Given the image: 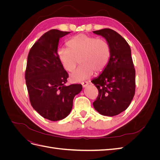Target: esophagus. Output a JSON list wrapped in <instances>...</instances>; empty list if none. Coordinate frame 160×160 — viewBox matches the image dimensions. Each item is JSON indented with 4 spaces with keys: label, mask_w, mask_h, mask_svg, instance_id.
I'll list each match as a JSON object with an SVG mask.
<instances>
[{
    "label": "esophagus",
    "mask_w": 160,
    "mask_h": 160,
    "mask_svg": "<svg viewBox=\"0 0 160 160\" xmlns=\"http://www.w3.org/2000/svg\"><path fill=\"white\" fill-rule=\"evenodd\" d=\"M82 86H83V88H86L87 86L89 85V82L88 81H83L81 83Z\"/></svg>",
    "instance_id": "34e87169"
}]
</instances>
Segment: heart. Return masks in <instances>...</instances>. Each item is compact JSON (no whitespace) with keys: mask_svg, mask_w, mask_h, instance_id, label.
<instances>
[{"mask_svg":"<svg viewBox=\"0 0 160 160\" xmlns=\"http://www.w3.org/2000/svg\"><path fill=\"white\" fill-rule=\"evenodd\" d=\"M69 48L61 47L58 56L64 69L71 72L79 61L81 64L70 75L72 82H82L93 74L103 71L109 64L111 58V46L103 38H97L79 34L67 42Z\"/></svg>","mask_w":160,"mask_h":160,"instance_id":"obj_1","label":"heart"}]
</instances>
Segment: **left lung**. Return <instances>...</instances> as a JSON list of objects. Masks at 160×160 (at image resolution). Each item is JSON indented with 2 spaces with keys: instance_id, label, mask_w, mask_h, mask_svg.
<instances>
[{
  "instance_id": "1",
  "label": "left lung",
  "mask_w": 160,
  "mask_h": 160,
  "mask_svg": "<svg viewBox=\"0 0 160 160\" xmlns=\"http://www.w3.org/2000/svg\"><path fill=\"white\" fill-rule=\"evenodd\" d=\"M103 37L111 46V58L107 67L98 78L91 81L99 91L93 105L105 116L117 115L126 109L135 91V70L128 42L116 31L103 28L93 31Z\"/></svg>"
}]
</instances>
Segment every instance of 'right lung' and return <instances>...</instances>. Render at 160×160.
<instances>
[{
    "instance_id": "obj_1",
    "label": "right lung",
    "mask_w": 160,
    "mask_h": 160,
    "mask_svg": "<svg viewBox=\"0 0 160 160\" xmlns=\"http://www.w3.org/2000/svg\"><path fill=\"white\" fill-rule=\"evenodd\" d=\"M69 32L51 29L42 35L28 52L25 71L26 85L32 107L50 121L65 118L72 108L81 84L66 86L69 75L58 56L60 38Z\"/></svg>"
}]
</instances>
